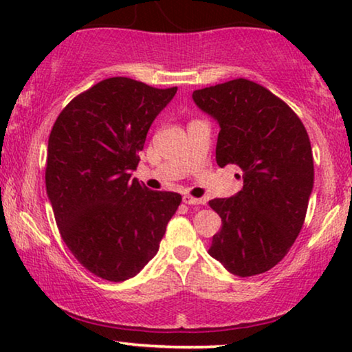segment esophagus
Here are the masks:
<instances>
[{
	"instance_id": "obj_1",
	"label": "esophagus",
	"mask_w": 352,
	"mask_h": 352,
	"mask_svg": "<svg viewBox=\"0 0 352 352\" xmlns=\"http://www.w3.org/2000/svg\"><path fill=\"white\" fill-rule=\"evenodd\" d=\"M182 201H184V204H187V205H200V204H204V200H201V199H195V197L187 195V194L182 197Z\"/></svg>"
}]
</instances>
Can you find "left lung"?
I'll return each instance as SVG.
<instances>
[{"mask_svg": "<svg viewBox=\"0 0 352 352\" xmlns=\"http://www.w3.org/2000/svg\"><path fill=\"white\" fill-rule=\"evenodd\" d=\"M197 107L219 123L216 163L243 171V189L210 200L223 228L208 253L239 277L280 263L305 223L314 186L309 136L298 115L264 86L237 78L197 89Z\"/></svg>", "mask_w": 352, "mask_h": 352, "instance_id": "obj_1", "label": "left lung"}]
</instances>
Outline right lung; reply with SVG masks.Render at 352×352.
<instances>
[{
	"mask_svg": "<svg viewBox=\"0 0 352 352\" xmlns=\"http://www.w3.org/2000/svg\"><path fill=\"white\" fill-rule=\"evenodd\" d=\"M176 91L113 76L72 99L51 129L46 192L60 237L105 280L131 278L155 256L182 200L131 179L148 128Z\"/></svg>",
	"mask_w": 352,
	"mask_h": 352,
	"instance_id": "right-lung-1",
	"label": "right lung"
}]
</instances>
